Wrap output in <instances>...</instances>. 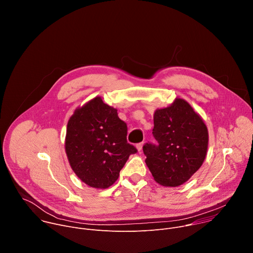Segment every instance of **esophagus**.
<instances>
[{"label":"esophagus","instance_id":"34e87169","mask_svg":"<svg viewBox=\"0 0 253 253\" xmlns=\"http://www.w3.org/2000/svg\"><path fill=\"white\" fill-rule=\"evenodd\" d=\"M143 145H144V143H143V142H141V143H139V144H137V145H136V148H137V150H138L139 152H141V151H142V147H143Z\"/></svg>","mask_w":253,"mask_h":253}]
</instances>
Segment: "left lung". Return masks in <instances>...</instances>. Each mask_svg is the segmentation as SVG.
Returning a JSON list of instances; mask_svg holds the SVG:
<instances>
[{
	"instance_id": "8db88e82",
	"label": "left lung",
	"mask_w": 253,
	"mask_h": 253,
	"mask_svg": "<svg viewBox=\"0 0 253 253\" xmlns=\"http://www.w3.org/2000/svg\"><path fill=\"white\" fill-rule=\"evenodd\" d=\"M157 145L146 143L143 152L154 180L163 186L185 183L201 167L208 147V130L202 118L183 99L154 113L152 132Z\"/></svg>"
}]
</instances>
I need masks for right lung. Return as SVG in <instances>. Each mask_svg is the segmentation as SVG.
Listing matches in <instances>:
<instances>
[{
    "instance_id": "right-lung-1",
    "label": "right lung",
    "mask_w": 253,
    "mask_h": 253,
    "mask_svg": "<svg viewBox=\"0 0 253 253\" xmlns=\"http://www.w3.org/2000/svg\"><path fill=\"white\" fill-rule=\"evenodd\" d=\"M127 125L117 109L96 97L68 121L65 150L75 174L90 187L105 189L137 149L127 142Z\"/></svg>"
}]
</instances>
